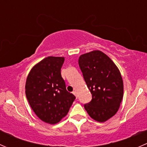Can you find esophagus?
<instances>
[{"label":"esophagus","mask_w":147,"mask_h":147,"mask_svg":"<svg viewBox=\"0 0 147 147\" xmlns=\"http://www.w3.org/2000/svg\"><path fill=\"white\" fill-rule=\"evenodd\" d=\"M72 93H73V94H75V97H78V94H77V92L76 91H73V92H72Z\"/></svg>","instance_id":"obj_1"}]
</instances>
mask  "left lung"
<instances>
[{"label": "left lung", "mask_w": 147, "mask_h": 147, "mask_svg": "<svg viewBox=\"0 0 147 147\" xmlns=\"http://www.w3.org/2000/svg\"><path fill=\"white\" fill-rule=\"evenodd\" d=\"M92 99L84 105L90 117L105 122L117 112L123 98L124 85L119 69L100 50L81 55L78 60Z\"/></svg>", "instance_id": "1"}]
</instances>
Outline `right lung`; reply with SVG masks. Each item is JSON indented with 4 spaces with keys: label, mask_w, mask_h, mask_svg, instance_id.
I'll use <instances>...</instances> for the list:
<instances>
[{
    "label": "right lung",
    "mask_w": 147,
    "mask_h": 147,
    "mask_svg": "<svg viewBox=\"0 0 147 147\" xmlns=\"http://www.w3.org/2000/svg\"><path fill=\"white\" fill-rule=\"evenodd\" d=\"M64 57L49 56L32 67L26 82V97L35 115L54 124L67 115L75 97L61 76Z\"/></svg>",
    "instance_id": "add662e5"
}]
</instances>
